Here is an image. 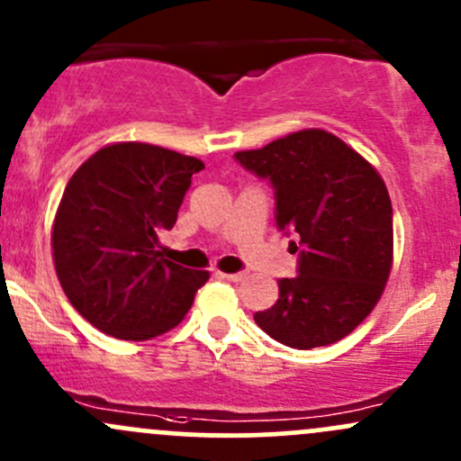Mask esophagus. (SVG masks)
Instances as JSON below:
<instances>
[{"mask_svg":"<svg viewBox=\"0 0 461 461\" xmlns=\"http://www.w3.org/2000/svg\"><path fill=\"white\" fill-rule=\"evenodd\" d=\"M219 277H222V280H227V282H242L247 277V273H221L219 271Z\"/></svg>","mask_w":461,"mask_h":461,"instance_id":"34e87169","label":"esophagus"}]
</instances>
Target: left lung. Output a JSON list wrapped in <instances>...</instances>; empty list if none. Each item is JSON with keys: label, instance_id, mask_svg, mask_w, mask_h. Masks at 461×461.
Returning a JSON list of instances; mask_svg holds the SVG:
<instances>
[{"label": "left lung", "instance_id": "obj_1", "mask_svg": "<svg viewBox=\"0 0 461 461\" xmlns=\"http://www.w3.org/2000/svg\"><path fill=\"white\" fill-rule=\"evenodd\" d=\"M236 161L269 179L276 222L297 239V277L277 282L280 297L254 320L297 350L350 335L385 291L393 260L392 201L367 159L337 135L306 129Z\"/></svg>", "mask_w": 461, "mask_h": 461}]
</instances>
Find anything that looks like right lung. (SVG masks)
<instances>
[{
  "label": "right lung",
  "instance_id": "right-lung-1",
  "mask_svg": "<svg viewBox=\"0 0 461 461\" xmlns=\"http://www.w3.org/2000/svg\"><path fill=\"white\" fill-rule=\"evenodd\" d=\"M196 157L144 141L94 153L69 179L52 225L60 286L91 326L124 341L164 335L185 317L210 273L161 258Z\"/></svg>",
  "mask_w": 461,
  "mask_h": 461
}]
</instances>
